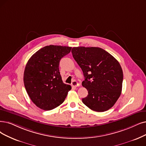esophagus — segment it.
Segmentation results:
<instances>
[{
    "label": "esophagus",
    "instance_id": "esophagus-1",
    "mask_svg": "<svg viewBox=\"0 0 146 146\" xmlns=\"http://www.w3.org/2000/svg\"><path fill=\"white\" fill-rule=\"evenodd\" d=\"M71 86H72L73 87H76L77 86V81L73 80L72 83H71Z\"/></svg>",
    "mask_w": 146,
    "mask_h": 146
}]
</instances>
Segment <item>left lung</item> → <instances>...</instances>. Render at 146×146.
Wrapping results in <instances>:
<instances>
[{
    "mask_svg": "<svg viewBox=\"0 0 146 146\" xmlns=\"http://www.w3.org/2000/svg\"><path fill=\"white\" fill-rule=\"evenodd\" d=\"M71 52L83 72L82 86L88 91V95L82 99L83 104L98 112L111 108L122 89L123 75L119 62L99 47L78 46Z\"/></svg>",
    "mask_w": 146,
    "mask_h": 146,
    "instance_id": "left-lung-1",
    "label": "left lung"
}]
</instances>
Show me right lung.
<instances>
[{
  "label": "right lung",
  "mask_w": 146,
  "mask_h": 146,
  "mask_svg": "<svg viewBox=\"0 0 146 146\" xmlns=\"http://www.w3.org/2000/svg\"><path fill=\"white\" fill-rule=\"evenodd\" d=\"M71 47L50 45L40 48L28 60L24 84L29 96L39 108L53 110L65 101L71 86L63 83L59 62Z\"/></svg>",
  "instance_id": "1"
}]
</instances>
